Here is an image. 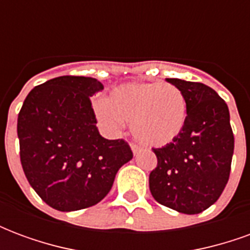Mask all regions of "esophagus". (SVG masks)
<instances>
[{"label":"esophagus","instance_id":"1","mask_svg":"<svg viewBox=\"0 0 250 250\" xmlns=\"http://www.w3.org/2000/svg\"><path fill=\"white\" fill-rule=\"evenodd\" d=\"M131 150H132V152H134V155H136L138 152L141 151V147L136 146V145H134V143H131Z\"/></svg>","mask_w":250,"mask_h":250}]
</instances>
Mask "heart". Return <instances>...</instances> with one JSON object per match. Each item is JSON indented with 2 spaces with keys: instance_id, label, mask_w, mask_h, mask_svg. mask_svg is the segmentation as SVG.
Returning <instances> with one entry per match:
<instances>
[{
  "instance_id": "b5f03b06",
  "label": "heart",
  "mask_w": 250,
  "mask_h": 250,
  "mask_svg": "<svg viewBox=\"0 0 250 250\" xmlns=\"http://www.w3.org/2000/svg\"><path fill=\"white\" fill-rule=\"evenodd\" d=\"M95 114L104 128L119 132L131 120V132L147 146L161 147L182 132L188 119L184 93L173 84L125 83L95 103Z\"/></svg>"
}]
</instances>
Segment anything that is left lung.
<instances>
[{
  "mask_svg": "<svg viewBox=\"0 0 250 250\" xmlns=\"http://www.w3.org/2000/svg\"><path fill=\"white\" fill-rule=\"evenodd\" d=\"M181 89L188 104L184 130L162 148H154L158 166L150 173L154 199L184 214H198L224 191L234 136L226 103L202 83L167 79Z\"/></svg>",
  "mask_w": 250,
  "mask_h": 250,
  "instance_id": "left-lung-1",
  "label": "left lung"
}]
</instances>
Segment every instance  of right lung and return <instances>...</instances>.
<instances>
[{"label":"right lung","instance_id":"add662e5","mask_svg":"<svg viewBox=\"0 0 250 250\" xmlns=\"http://www.w3.org/2000/svg\"><path fill=\"white\" fill-rule=\"evenodd\" d=\"M103 88L93 77H55L33 88L20 111L21 165L30 186L53 209L99 204L132 159L127 142L99 134L89 98Z\"/></svg>","mask_w":250,"mask_h":250}]
</instances>
